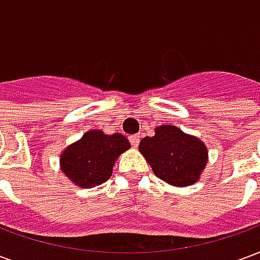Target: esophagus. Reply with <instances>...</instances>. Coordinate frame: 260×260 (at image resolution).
Segmentation results:
<instances>
[{
    "mask_svg": "<svg viewBox=\"0 0 260 260\" xmlns=\"http://www.w3.org/2000/svg\"><path fill=\"white\" fill-rule=\"evenodd\" d=\"M139 141H141V136H139V135H131L129 136L131 145H132L134 147H136L138 145H139Z\"/></svg>",
    "mask_w": 260,
    "mask_h": 260,
    "instance_id": "esophagus-1",
    "label": "esophagus"
}]
</instances>
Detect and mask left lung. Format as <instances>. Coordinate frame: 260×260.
<instances>
[{
	"mask_svg": "<svg viewBox=\"0 0 260 260\" xmlns=\"http://www.w3.org/2000/svg\"><path fill=\"white\" fill-rule=\"evenodd\" d=\"M152 138H143L139 150L153 173L170 185L188 186L199 180L207 163V149L195 136L174 125H161Z\"/></svg>",
	"mask_w": 260,
	"mask_h": 260,
	"instance_id": "left-lung-1",
	"label": "left lung"
}]
</instances>
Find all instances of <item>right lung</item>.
Returning <instances> with one entry per match:
<instances>
[{"instance_id": "add662e5", "label": "right lung", "mask_w": 260, "mask_h": 260, "mask_svg": "<svg viewBox=\"0 0 260 260\" xmlns=\"http://www.w3.org/2000/svg\"><path fill=\"white\" fill-rule=\"evenodd\" d=\"M129 147L121 134L104 135L102 131H89L62 152L61 169L78 186L100 185L111 177L115 158Z\"/></svg>"}]
</instances>
